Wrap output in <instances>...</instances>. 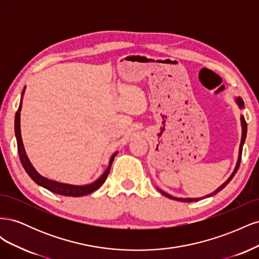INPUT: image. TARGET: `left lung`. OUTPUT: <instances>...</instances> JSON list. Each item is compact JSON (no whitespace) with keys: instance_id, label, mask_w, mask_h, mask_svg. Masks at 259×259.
I'll return each mask as SVG.
<instances>
[{"instance_id":"8db88e82","label":"left lung","mask_w":259,"mask_h":259,"mask_svg":"<svg viewBox=\"0 0 259 259\" xmlns=\"http://www.w3.org/2000/svg\"><path fill=\"white\" fill-rule=\"evenodd\" d=\"M234 100H236V104L238 105V107L241 109L244 108V103H243V99L241 98V97H234ZM240 120H241V127H242V136H241V143H240V148H239V155H238V161H237V164H236V167H234V169H233V171L231 173V175L229 176V178L226 180V182L222 185V186H219L217 189L215 190V191H213L211 193H209V194H206V195H204V197H201V198H176V197H173V195H170V194H168V193H166V192H164V191H162L161 189H159L158 188V190L163 194V195H165V197H167V198H169V199H171V200H176V201H182V202H197V201H200V200H202V199H205V198H209V197H211V195H215V194H217L219 191H222L224 188L228 185L229 183H230V180L233 178V176L236 175V173H237V170H238V168H239V166H240V163H241V156H242V149H243V145H244V143H245V138H246V133H247V124H246V122H245V119H244V116H243L242 114H241V117H240Z\"/></svg>"}]
</instances>
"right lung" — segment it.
<instances>
[{
  "label": "right lung",
  "mask_w": 259,
  "mask_h": 259,
  "mask_svg": "<svg viewBox=\"0 0 259 259\" xmlns=\"http://www.w3.org/2000/svg\"><path fill=\"white\" fill-rule=\"evenodd\" d=\"M25 91H26V86H25V89H23L22 93H21V99H20L19 108H18V110L16 112V115H15V135H16V139H17V147H18L19 159H20V162L22 164L23 168L26 169L27 174L38 186H41V187L45 188V189H48V190H50V191H52L54 193H57V194H60V195H65V197H83V195L90 194V193H92L94 191H96L98 188L106 182L109 171H110L111 164L113 162V159H114V156L116 155L117 151H115L110 156V160H109L108 167L106 168V170L104 171V173L101 174V176L99 178H97L95 182H93V183L88 184V185H81V186L70 185V184H65V183H59V182H56V180H52V179H49V178L42 176L34 168V166L32 165V163L30 162L28 155L26 153L25 147H23L22 138H21V132H20V111H21V106H22V97H23V94H25Z\"/></svg>",
  "instance_id": "1"
}]
</instances>
